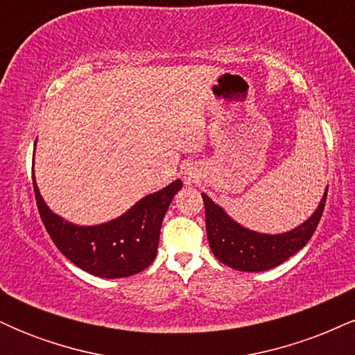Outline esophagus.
Masks as SVG:
<instances>
[{
	"label": "esophagus",
	"instance_id": "34e87169",
	"mask_svg": "<svg viewBox=\"0 0 355 355\" xmlns=\"http://www.w3.org/2000/svg\"><path fill=\"white\" fill-rule=\"evenodd\" d=\"M193 178H195V177H191V173H187L185 182H187V183H191V182H193Z\"/></svg>",
	"mask_w": 355,
	"mask_h": 355
}]
</instances>
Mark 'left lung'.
I'll list each match as a JSON object with an SVG mask.
<instances>
[{
    "label": "left lung",
    "mask_w": 355,
    "mask_h": 355,
    "mask_svg": "<svg viewBox=\"0 0 355 355\" xmlns=\"http://www.w3.org/2000/svg\"><path fill=\"white\" fill-rule=\"evenodd\" d=\"M205 225L211 254L227 267L240 272L270 270L297 254L311 240L324 211L327 187L313 214L300 225L282 234H263L240 225L218 203L202 193Z\"/></svg>",
    "instance_id": "left-lung-1"
}]
</instances>
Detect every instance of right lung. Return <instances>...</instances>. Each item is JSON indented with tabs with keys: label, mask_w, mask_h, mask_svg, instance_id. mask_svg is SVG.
<instances>
[{
	"label": "right lung",
	"mask_w": 355,
	"mask_h": 355,
	"mask_svg": "<svg viewBox=\"0 0 355 355\" xmlns=\"http://www.w3.org/2000/svg\"><path fill=\"white\" fill-rule=\"evenodd\" d=\"M33 187L44 229L61 254L88 274L121 279L145 270L155 260L162 222L183 183L177 178L162 190L145 195L120 217L98 225H78L55 214L40 193L35 173Z\"/></svg>",
	"instance_id": "obj_1"
}]
</instances>
